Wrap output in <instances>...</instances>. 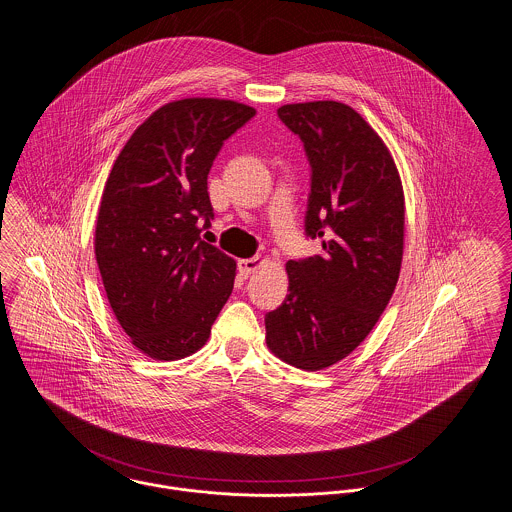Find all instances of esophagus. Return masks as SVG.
Here are the masks:
<instances>
[{
	"instance_id": "obj_1",
	"label": "esophagus",
	"mask_w": 512,
	"mask_h": 512,
	"mask_svg": "<svg viewBox=\"0 0 512 512\" xmlns=\"http://www.w3.org/2000/svg\"><path fill=\"white\" fill-rule=\"evenodd\" d=\"M263 263H265V259H261V257H251V259H239L237 261V269H239V273L241 276L253 275L259 267H263Z\"/></svg>"
}]
</instances>
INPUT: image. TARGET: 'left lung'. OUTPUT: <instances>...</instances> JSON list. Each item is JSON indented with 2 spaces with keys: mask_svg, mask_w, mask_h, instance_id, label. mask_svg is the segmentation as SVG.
Masks as SVG:
<instances>
[{
  "mask_svg": "<svg viewBox=\"0 0 512 512\" xmlns=\"http://www.w3.org/2000/svg\"><path fill=\"white\" fill-rule=\"evenodd\" d=\"M280 120L312 165L306 234L321 253L288 261V296L265 317L269 351L302 370L337 364L390 304L403 259L405 197L378 132L339 101L292 103Z\"/></svg>",
  "mask_w": 512,
  "mask_h": 512,
  "instance_id": "obj_1",
  "label": "left lung"
}]
</instances>
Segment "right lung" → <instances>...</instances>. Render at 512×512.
<instances>
[{"label":"right lung","instance_id":"right-lung-1","mask_svg":"<svg viewBox=\"0 0 512 512\" xmlns=\"http://www.w3.org/2000/svg\"><path fill=\"white\" fill-rule=\"evenodd\" d=\"M255 109L230 99L165 103L128 138L103 189L95 257L115 317L140 353H197L234 290L236 261L200 239L208 173Z\"/></svg>","mask_w":512,"mask_h":512}]
</instances>
